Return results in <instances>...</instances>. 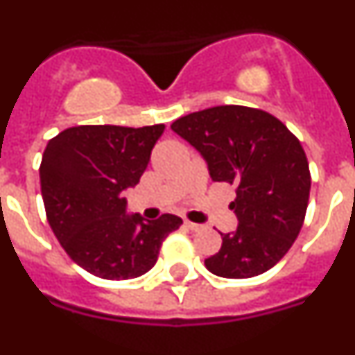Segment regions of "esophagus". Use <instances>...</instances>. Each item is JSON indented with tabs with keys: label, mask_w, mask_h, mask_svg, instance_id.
Masks as SVG:
<instances>
[{
	"label": "esophagus",
	"mask_w": 355,
	"mask_h": 355,
	"mask_svg": "<svg viewBox=\"0 0 355 355\" xmlns=\"http://www.w3.org/2000/svg\"><path fill=\"white\" fill-rule=\"evenodd\" d=\"M184 225H187L188 229H192V231H199V229H202V225L196 224V222H190V220H184Z\"/></svg>",
	"instance_id": "1"
}]
</instances>
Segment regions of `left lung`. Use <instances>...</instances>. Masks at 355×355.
I'll use <instances>...</instances> for the list:
<instances>
[{
    "mask_svg": "<svg viewBox=\"0 0 355 355\" xmlns=\"http://www.w3.org/2000/svg\"><path fill=\"white\" fill-rule=\"evenodd\" d=\"M208 165L213 181L236 187L233 233L205 259L211 274L247 279L270 270L300 233L311 175L306 153L283 122L263 110L225 105L172 122Z\"/></svg>",
    "mask_w": 355,
    "mask_h": 355,
    "instance_id": "1",
    "label": "left lung"
}]
</instances>
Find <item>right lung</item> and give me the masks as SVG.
<instances>
[{"label": "right lung", "mask_w": 355, "mask_h": 355, "mask_svg": "<svg viewBox=\"0 0 355 355\" xmlns=\"http://www.w3.org/2000/svg\"><path fill=\"white\" fill-rule=\"evenodd\" d=\"M163 130L76 126L44 150L39 172L49 225L69 258L96 277L144 275L155 266L162 241L183 224L171 213L156 220L130 215L124 197L140 181Z\"/></svg>", "instance_id": "right-lung-1"}]
</instances>
